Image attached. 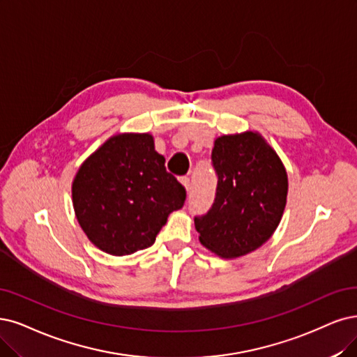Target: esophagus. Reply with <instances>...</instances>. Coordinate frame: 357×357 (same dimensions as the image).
<instances>
[{
  "mask_svg": "<svg viewBox=\"0 0 357 357\" xmlns=\"http://www.w3.org/2000/svg\"><path fill=\"white\" fill-rule=\"evenodd\" d=\"M179 181H181V183H182V185H183V187H185V190H187V191H190V190H191V182H190V178H187V176H183V178H181Z\"/></svg>",
  "mask_w": 357,
  "mask_h": 357,
  "instance_id": "obj_1",
  "label": "esophagus"
}]
</instances>
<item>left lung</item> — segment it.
<instances>
[{"label": "left lung", "mask_w": 357, "mask_h": 357, "mask_svg": "<svg viewBox=\"0 0 357 357\" xmlns=\"http://www.w3.org/2000/svg\"><path fill=\"white\" fill-rule=\"evenodd\" d=\"M216 199L195 218L200 243L223 259H236L265 244L287 204L288 176L280 155L256 130L215 139Z\"/></svg>", "instance_id": "obj_1"}]
</instances>
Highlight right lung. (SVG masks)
<instances>
[{
    "mask_svg": "<svg viewBox=\"0 0 357 357\" xmlns=\"http://www.w3.org/2000/svg\"><path fill=\"white\" fill-rule=\"evenodd\" d=\"M150 134L110 137L77 169L72 182L76 219L88 240L112 256L154 244L185 188L167 174Z\"/></svg>",
    "mask_w": 357,
    "mask_h": 357,
    "instance_id": "1",
    "label": "right lung"
}]
</instances>
